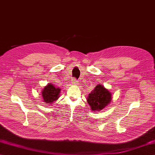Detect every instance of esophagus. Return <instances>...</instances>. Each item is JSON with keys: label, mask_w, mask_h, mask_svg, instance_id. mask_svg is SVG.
<instances>
[{"label": "esophagus", "mask_w": 155, "mask_h": 155, "mask_svg": "<svg viewBox=\"0 0 155 155\" xmlns=\"http://www.w3.org/2000/svg\"><path fill=\"white\" fill-rule=\"evenodd\" d=\"M72 83L73 84H78V81L76 78H73V81H72Z\"/></svg>", "instance_id": "1"}]
</instances>
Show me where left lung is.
Here are the masks:
<instances>
[{
  "mask_svg": "<svg viewBox=\"0 0 155 155\" xmlns=\"http://www.w3.org/2000/svg\"><path fill=\"white\" fill-rule=\"evenodd\" d=\"M110 101L111 94L101 84L97 85L87 98V102L93 111H100L105 107Z\"/></svg>",
  "mask_w": 155,
  "mask_h": 155,
  "instance_id": "8db88e82",
  "label": "left lung"
}]
</instances>
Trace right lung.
<instances>
[{
	"label": "right lung",
	"mask_w": 155,
	"mask_h": 155,
	"mask_svg": "<svg viewBox=\"0 0 155 155\" xmlns=\"http://www.w3.org/2000/svg\"><path fill=\"white\" fill-rule=\"evenodd\" d=\"M61 90L58 88H55L52 84H48L45 88L43 89L42 92V96L44 101L48 104H51L54 101H56L58 97Z\"/></svg>",
	"instance_id": "1"
}]
</instances>
